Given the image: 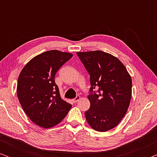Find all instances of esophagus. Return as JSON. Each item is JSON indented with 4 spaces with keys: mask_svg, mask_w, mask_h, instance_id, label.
Instances as JSON below:
<instances>
[{
    "mask_svg": "<svg viewBox=\"0 0 157 157\" xmlns=\"http://www.w3.org/2000/svg\"><path fill=\"white\" fill-rule=\"evenodd\" d=\"M80 98H81L80 96H77L75 98H74V99H73L72 101H73V102H74V103H76L77 101H78L80 100Z\"/></svg>",
    "mask_w": 157,
    "mask_h": 157,
    "instance_id": "esophagus-1",
    "label": "esophagus"
}]
</instances>
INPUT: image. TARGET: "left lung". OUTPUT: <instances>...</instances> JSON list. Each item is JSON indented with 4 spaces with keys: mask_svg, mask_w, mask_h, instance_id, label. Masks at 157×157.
Here are the masks:
<instances>
[{
    "mask_svg": "<svg viewBox=\"0 0 157 157\" xmlns=\"http://www.w3.org/2000/svg\"><path fill=\"white\" fill-rule=\"evenodd\" d=\"M90 75V104L85 112L88 124L98 132L117 126L127 112L132 98V81L124 64L101 51L77 52ZM94 88L98 92H93Z\"/></svg>",
    "mask_w": 157,
    "mask_h": 157,
    "instance_id": "1",
    "label": "left lung"
}]
</instances>
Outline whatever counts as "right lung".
<instances>
[{
  "label": "right lung",
  "instance_id": "add662e5",
  "mask_svg": "<svg viewBox=\"0 0 157 157\" xmlns=\"http://www.w3.org/2000/svg\"><path fill=\"white\" fill-rule=\"evenodd\" d=\"M72 56V53L57 50L46 51L33 58L19 75V101L29 119L40 127L57 125L71 108L61 98L54 78L58 70Z\"/></svg>",
  "mask_w": 157,
  "mask_h": 157
}]
</instances>
